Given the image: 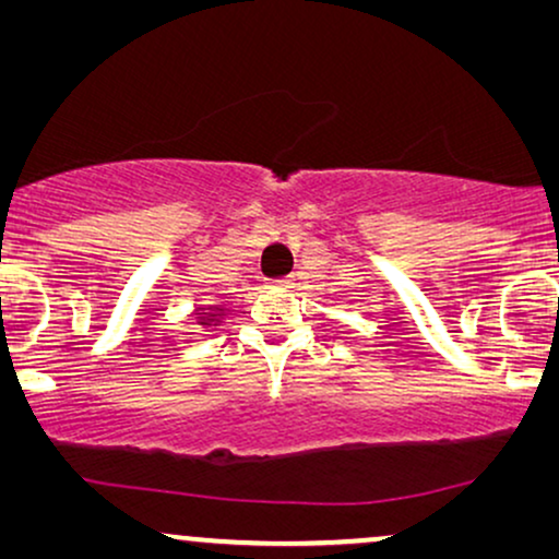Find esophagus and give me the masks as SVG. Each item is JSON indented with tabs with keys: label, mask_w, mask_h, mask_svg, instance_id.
<instances>
[{
	"label": "esophagus",
	"mask_w": 559,
	"mask_h": 559,
	"mask_svg": "<svg viewBox=\"0 0 559 559\" xmlns=\"http://www.w3.org/2000/svg\"><path fill=\"white\" fill-rule=\"evenodd\" d=\"M293 285V277H274V280H266V287L270 289H287Z\"/></svg>",
	"instance_id": "obj_1"
}]
</instances>
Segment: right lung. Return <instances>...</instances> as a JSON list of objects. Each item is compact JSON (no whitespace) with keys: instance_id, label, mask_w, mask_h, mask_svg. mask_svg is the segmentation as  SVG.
<instances>
[{"instance_id":"add662e5","label":"right lung","mask_w":559,"mask_h":559,"mask_svg":"<svg viewBox=\"0 0 559 559\" xmlns=\"http://www.w3.org/2000/svg\"><path fill=\"white\" fill-rule=\"evenodd\" d=\"M195 316H198V318H205V316H209V312H195Z\"/></svg>"}]
</instances>
